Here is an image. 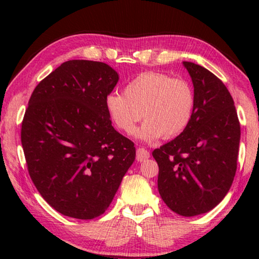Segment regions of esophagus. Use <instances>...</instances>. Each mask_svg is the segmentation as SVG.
I'll return each mask as SVG.
<instances>
[{"mask_svg":"<svg viewBox=\"0 0 259 259\" xmlns=\"http://www.w3.org/2000/svg\"><path fill=\"white\" fill-rule=\"evenodd\" d=\"M150 158V152H148L146 148L139 147L137 150V160L138 161H144L146 159Z\"/></svg>","mask_w":259,"mask_h":259,"instance_id":"34e87169","label":"esophagus"}]
</instances>
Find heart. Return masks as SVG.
Segmentation results:
<instances>
[{"label": "heart", "mask_w": 259, "mask_h": 259, "mask_svg": "<svg viewBox=\"0 0 259 259\" xmlns=\"http://www.w3.org/2000/svg\"><path fill=\"white\" fill-rule=\"evenodd\" d=\"M106 108L116 128L133 133L141 118L146 119L138 137L146 141L175 138L192 118L194 91L189 81L160 72H146L126 84L123 94L111 93Z\"/></svg>", "instance_id": "1"}]
</instances>
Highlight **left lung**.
Returning <instances> with one entry per match:
<instances>
[{"instance_id": "1", "label": "left lung", "mask_w": 259, "mask_h": 259, "mask_svg": "<svg viewBox=\"0 0 259 259\" xmlns=\"http://www.w3.org/2000/svg\"><path fill=\"white\" fill-rule=\"evenodd\" d=\"M194 87L192 118L169 143L152 152L158 190L173 212L201 214L221 203L235 178L240 125L233 99L213 73L184 61Z\"/></svg>"}]
</instances>
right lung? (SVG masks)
Listing matches in <instances>:
<instances>
[{
  "label": "right lung",
  "instance_id": "add662e5",
  "mask_svg": "<svg viewBox=\"0 0 259 259\" xmlns=\"http://www.w3.org/2000/svg\"><path fill=\"white\" fill-rule=\"evenodd\" d=\"M119 76L104 62L70 60L35 87L21 127L27 168L53 208L76 219L107 210L136 159L116 132L106 98Z\"/></svg>",
  "mask_w": 259,
  "mask_h": 259
}]
</instances>
